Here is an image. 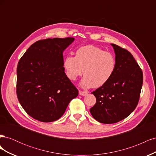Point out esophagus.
<instances>
[{
	"instance_id": "1",
	"label": "esophagus",
	"mask_w": 156,
	"mask_h": 156,
	"mask_svg": "<svg viewBox=\"0 0 156 156\" xmlns=\"http://www.w3.org/2000/svg\"><path fill=\"white\" fill-rule=\"evenodd\" d=\"M79 95H81V96H86V95H87V94H88L87 92H84V91H81V90H79Z\"/></svg>"
}]
</instances>
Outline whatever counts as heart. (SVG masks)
Returning <instances> with one entry per match:
<instances>
[{"label": "heart", "instance_id": "obj_1", "mask_svg": "<svg viewBox=\"0 0 156 156\" xmlns=\"http://www.w3.org/2000/svg\"><path fill=\"white\" fill-rule=\"evenodd\" d=\"M115 56L94 45L79 48L75 57L68 56L64 67L68 77L75 81L84 74L81 86L84 88H99L105 84L114 75L116 69Z\"/></svg>", "mask_w": 156, "mask_h": 156}]
</instances>
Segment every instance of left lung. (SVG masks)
Wrapping results in <instances>:
<instances>
[{
  "mask_svg": "<svg viewBox=\"0 0 156 156\" xmlns=\"http://www.w3.org/2000/svg\"><path fill=\"white\" fill-rule=\"evenodd\" d=\"M115 50L116 69L111 79L92 93L96 103L90 109L91 115L103 124L116 123L133 112L139 100L143 74L128 51L111 44Z\"/></svg>",
  "mask_w": 156,
  "mask_h": 156,
  "instance_id": "8db88e82",
  "label": "left lung"
}]
</instances>
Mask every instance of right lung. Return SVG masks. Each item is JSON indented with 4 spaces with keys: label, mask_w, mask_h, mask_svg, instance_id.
Segmentation results:
<instances>
[{
    "label": "right lung",
    "mask_w": 156,
    "mask_h": 156,
    "mask_svg": "<svg viewBox=\"0 0 156 156\" xmlns=\"http://www.w3.org/2000/svg\"><path fill=\"white\" fill-rule=\"evenodd\" d=\"M73 37L48 38L33 44L17 68V96L29 115L43 122L59 119L78 90L64 72L63 52Z\"/></svg>",
    "instance_id": "right-lung-1"
}]
</instances>
